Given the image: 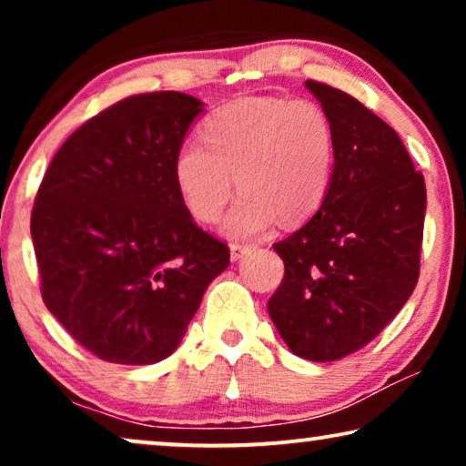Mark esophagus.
<instances>
[{"mask_svg": "<svg viewBox=\"0 0 466 466\" xmlns=\"http://www.w3.org/2000/svg\"><path fill=\"white\" fill-rule=\"evenodd\" d=\"M250 250H252L250 244H231V260H239Z\"/></svg>", "mask_w": 466, "mask_h": 466, "instance_id": "34e87169", "label": "esophagus"}]
</instances>
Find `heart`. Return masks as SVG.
I'll use <instances>...</instances> for the list:
<instances>
[{"mask_svg":"<svg viewBox=\"0 0 466 466\" xmlns=\"http://www.w3.org/2000/svg\"><path fill=\"white\" fill-rule=\"evenodd\" d=\"M335 131L320 106L273 97L241 99L206 120L201 144L177 152L174 176L188 212L216 222L235 193L225 220L228 238L265 233L311 218L327 199L335 171Z\"/></svg>","mask_w":466,"mask_h":466,"instance_id":"obj_1","label":"heart"}]
</instances>
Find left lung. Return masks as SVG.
<instances>
[{"label":"left lung","mask_w":466,"mask_h":466,"mask_svg":"<svg viewBox=\"0 0 466 466\" xmlns=\"http://www.w3.org/2000/svg\"><path fill=\"white\" fill-rule=\"evenodd\" d=\"M305 86L333 125V182L320 209L273 244L284 278L267 309L292 352L330 362L373 341L416 289L426 187L392 127L339 88Z\"/></svg>","instance_id":"left-lung-1"}]
</instances>
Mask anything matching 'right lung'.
<instances>
[{
    "mask_svg": "<svg viewBox=\"0 0 466 466\" xmlns=\"http://www.w3.org/2000/svg\"><path fill=\"white\" fill-rule=\"evenodd\" d=\"M201 101L131 95L69 136L37 188L31 239L50 314L116 365L174 352L228 246L190 218L174 163Z\"/></svg>",
    "mask_w": 466,
    "mask_h": 466,
    "instance_id": "1",
    "label": "right lung"
}]
</instances>
